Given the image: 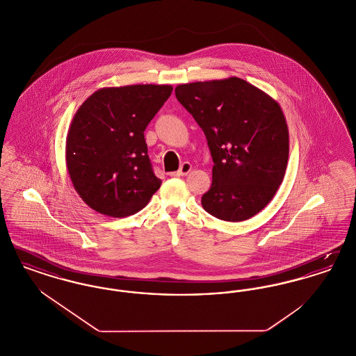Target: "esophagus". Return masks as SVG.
<instances>
[{"mask_svg":"<svg viewBox=\"0 0 356 356\" xmlns=\"http://www.w3.org/2000/svg\"><path fill=\"white\" fill-rule=\"evenodd\" d=\"M191 170H192V164H191V163H188V161H186V163H183V164H181L180 170H176V172H170V176H172V177H177V176H186V175H188Z\"/></svg>","mask_w":356,"mask_h":356,"instance_id":"1","label":"esophagus"}]
</instances>
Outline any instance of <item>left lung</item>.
Segmentation results:
<instances>
[{
  "mask_svg": "<svg viewBox=\"0 0 356 356\" xmlns=\"http://www.w3.org/2000/svg\"><path fill=\"white\" fill-rule=\"evenodd\" d=\"M175 95L203 129L213 160L204 209L220 220L251 219L286 175L289 136L279 102L238 77L177 85Z\"/></svg>",
  "mask_w": 356,
  "mask_h": 356,
  "instance_id": "1",
  "label": "left lung"
}]
</instances>
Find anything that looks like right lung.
Wrapping results in <instances>:
<instances>
[{"label":"right lung","mask_w":356,"mask_h":356,"mask_svg":"<svg viewBox=\"0 0 356 356\" xmlns=\"http://www.w3.org/2000/svg\"><path fill=\"white\" fill-rule=\"evenodd\" d=\"M172 89L154 84L102 88L74 113L67 135V168L76 192L96 212L135 215L161 186L144 131Z\"/></svg>","instance_id":"add662e5"}]
</instances>
